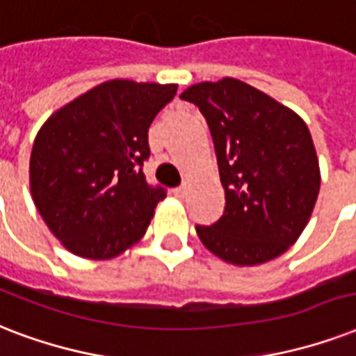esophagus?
I'll list each match as a JSON object with an SVG mask.
<instances>
[{
  "label": "esophagus",
  "instance_id": "1",
  "mask_svg": "<svg viewBox=\"0 0 356 356\" xmlns=\"http://www.w3.org/2000/svg\"><path fill=\"white\" fill-rule=\"evenodd\" d=\"M178 198H184L187 195V187L186 186H180V187H176L175 191H172Z\"/></svg>",
  "mask_w": 356,
  "mask_h": 356
}]
</instances>
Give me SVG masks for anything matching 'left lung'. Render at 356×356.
<instances>
[{"label": "left lung", "mask_w": 356, "mask_h": 356, "mask_svg": "<svg viewBox=\"0 0 356 356\" xmlns=\"http://www.w3.org/2000/svg\"><path fill=\"white\" fill-rule=\"evenodd\" d=\"M208 122L225 187V211L197 234L221 260L256 266L290 249L319 193L312 135L299 115L234 78L186 89Z\"/></svg>", "instance_id": "obj_1"}]
</instances>
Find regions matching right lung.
I'll use <instances>...</instances> for the list:
<instances>
[{"label": "right lung", "instance_id": "1", "mask_svg": "<svg viewBox=\"0 0 356 356\" xmlns=\"http://www.w3.org/2000/svg\"><path fill=\"white\" fill-rule=\"evenodd\" d=\"M178 85L113 79L54 113L29 161L33 202L66 249L107 260L137 243L167 197L150 186L148 128Z\"/></svg>", "mask_w": 356, "mask_h": 356}]
</instances>
